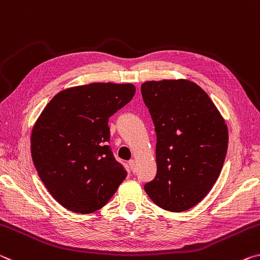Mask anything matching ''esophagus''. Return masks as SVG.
<instances>
[{
	"label": "esophagus",
	"mask_w": 260,
	"mask_h": 260,
	"mask_svg": "<svg viewBox=\"0 0 260 260\" xmlns=\"http://www.w3.org/2000/svg\"><path fill=\"white\" fill-rule=\"evenodd\" d=\"M129 167H130V170L133 173L136 172V161L135 160H130L129 161Z\"/></svg>",
	"instance_id": "1"
}]
</instances>
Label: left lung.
Segmentation results:
<instances>
[{
    "label": "left lung",
    "instance_id": "8db88e82",
    "mask_svg": "<svg viewBox=\"0 0 260 260\" xmlns=\"http://www.w3.org/2000/svg\"><path fill=\"white\" fill-rule=\"evenodd\" d=\"M140 90L156 134V175L144 189L164 210L186 211L218 180L227 125L206 92L190 80H152Z\"/></svg>",
    "mask_w": 260,
    "mask_h": 260
}]
</instances>
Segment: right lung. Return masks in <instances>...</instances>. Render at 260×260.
Wrapping results in <instances>:
<instances>
[{"mask_svg":"<svg viewBox=\"0 0 260 260\" xmlns=\"http://www.w3.org/2000/svg\"><path fill=\"white\" fill-rule=\"evenodd\" d=\"M133 84L93 83L57 93L34 125L32 160L47 190L67 210L92 213L126 177L108 145L109 117L129 104Z\"/></svg>","mask_w":260,"mask_h":260,"instance_id":"add662e5","label":"right lung"}]
</instances>
